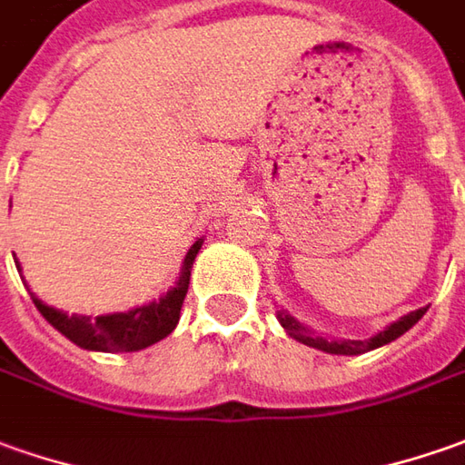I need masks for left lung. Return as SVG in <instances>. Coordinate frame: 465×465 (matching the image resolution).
<instances>
[{
  "instance_id": "obj_1",
  "label": "left lung",
  "mask_w": 465,
  "mask_h": 465,
  "mask_svg": "<svg viewBox=\"0 0 465 465\" xmlns=\"http://www.w3.org/2000/svg\"><path fill=\"white\" fill-rule=\"evenodd\" d=\"M428 312V308H418V311L407 312L402 318H397L394 323H390L384 331L374 333L371 339L366 341H351V339H325L321 333H315L312 328H308L305 323H300L298 318H292L287 311H277V321L285 328V333L290 339L300 341L311 349H318V351L325 353H336V356H359V353L374 351L379 346H387L391 341H397L402 333H407L412 325L418 323L420 318Z\"/></svg>"
}]
</instances>
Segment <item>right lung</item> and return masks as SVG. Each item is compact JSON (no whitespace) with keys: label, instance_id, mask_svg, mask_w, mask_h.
<instances>
[{"label":"right lung","instance_id":"obj_1","mask_svg":"<svg viewBox=\"0 0 465 465\" xmlns=\"http://www.w3.org/2000/svg\"><path fill=\"white\" fill-rule=\"evenodd\" d=\"M203 246V239H198L195 244L188 249V254L183 259V270L175 285L170 287L167 292L160 295V300L137 305L132 311L124 312H106V315H68V312L58 311L53 305H45L40 298H33L35 308L40 311V315L45 318L47 323L53 325L55 331H60L68 341H74L75 346L86 349V351H142L147 346H153L157 341L167 339L175 325L180 321V308L183 300L191 285V267L195 262L198 249ZM15 264L22 272L20 262L15 257Z\"/></svg>","mask_w":465,"mask_h":465}]
</instances>
